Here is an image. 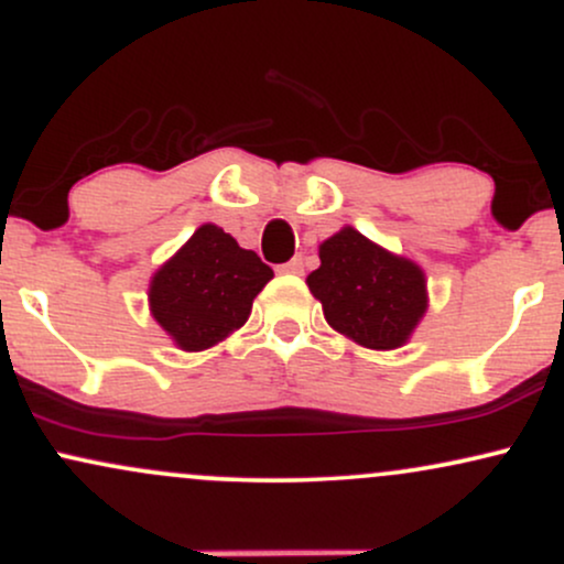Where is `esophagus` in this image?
I'll list each match as a JSON object with an SVG mask.
<instances>
[{
    "mask_svg": "<svg viewBox=\"0 0 564 564\" xmlns=\"http://www.w3.org/2000/svg\"><path fill=\"white\" fill-rule=\"evenodd\" d=\"M281 273H289V275H302V273H304V262H302V257H294V260H291V262L281 264Z\"/></svg>",
    "mask_w": 564,
    "mask_h": 564,
    "instance_id": "esophagus-1",
    "label": "esophagus"
}]
</instances>
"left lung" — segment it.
I'll list each match as a JSON object with an SVG mask.
<instances>
[{
	"instance_id": "left-lung-1",
	"label": "left lung",
	"mask_w": 564,
	"mask_h": 564,
	"mask_svg": "<svg viewBox=\"0 0 564 564\" xmlns=\"http://www.w3.org/2000/svg\"><path fill=\"white\" fill-rule=\"evenodd\" d=\"M321 268L307 275L328 326L368 349L403 347L422 323L426 275L408 257L392 254L345 225L318 246Z\"/></svg>"
}]
</instances>
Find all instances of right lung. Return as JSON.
Wrapping results in <instances>:
<instances>
[{"instance_id": "1", "label": "right lung", "mask_w": 564, "mask_h": 564, "mask_svg": "<svg viewBox=\"0 0 564 564\" xmlns=\"http://www.w3.org/2000/svg\"><path fill=\"white\" fill-rule=\"evenodd\" d=\"M273 270L230 232L206 223L148 283V307L174 347L204 352L243 326Z\"/></svg>"}]
</instances>
